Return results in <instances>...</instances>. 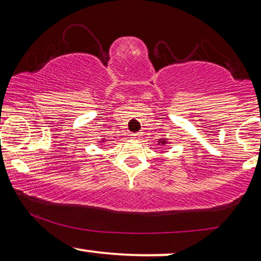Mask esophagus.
<instances>
[{"label": "esophagus", "instance_id": "34e87169", "mask_svg": "<svg viewBox=\"0 0 261 261\" xmlns=\"http://www.w3.org/2000/svg\"><path fill=\"white\" fill-rule=\"evenodd\" d=\"M141 136H142V135H141L140 133L131 134V139H134V140H140V139H141Z\"/></svg>", "mask_w": 261, "mask_h": 261}]
</instances>
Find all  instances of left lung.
<instances>
[{
	"instance_id": "left-lung-1",
	"label": "left lung",
	"mask_w": 261,
	"mask_h": 261,
	"mask_svg": "<svg viewBox=\"0 0 261 261\" xmlns=\"http://www.w3.org/2000/svg\"><path fill=\"white\" fill-rule=\"evenodd\" d=\"M158 142H160L161 145H166L167 141H166V139H163V140H160V141H158Z\"/></svg>"
}]
</instances>
